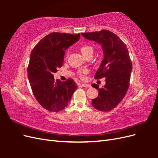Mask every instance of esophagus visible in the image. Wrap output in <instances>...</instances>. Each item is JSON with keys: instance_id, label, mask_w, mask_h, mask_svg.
Segmentation results:
<instances>
[{"instance_id": "esophagus-1", "label": "esophagus", "mask_w": 158, "mask_h": 158, "mask_svg": "<svg viewBox=\"0 0 158 158\" xmlns=\"http://www.w3.org/2000/svg\"><path fill=\"white\" fill-rule=\"evenodd\" d=\"M82 85L83 87H85V88H89L91 86L89 84H82Z\"/></svg>"}]
</instances>
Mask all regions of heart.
Returning <instances> with one entry per match:
<instances>
[{"instance_id": "obj_1", "label": "heart", "mask_w": 158, "mask_h": 158, "mask_svg": "<svg viewBox=\"0 0 158 158\" xmlns=\"http://www.w3.org/2000/svg\"><path fill=\"white\" fill-rule=\"evenodd\" d=\"M80 51L82 52V55L85 56L86 57L88 55H89V54H92L93 53V51L94 49L92 48V47H91L89 45H83L81 46L80 47ZM85 72L84 71H82L80 74V77L81 78H83L84 76H83V73H84Z\"/></svg>"}]
</instances>
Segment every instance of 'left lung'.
<instances>
[{
    "instance_id": "obj_1",
    "label": "left lung",
    "mask_w": 158,
    "mask_h": 158,
    "mask_svg": "<svg viewBox=\"0 0 158 158\" xmlns=\"http://www.w3.org/2000/svg\"><path fill=\"white\" fill-rule=\"evenodd\" d=\"M81 34L102 45L103 59L94 78H106V83L102 88L98 84H92L99 91L98 96L92 100V105L98 111H109L122 101L129 87L132 64L128 49L120 38L109 30Z\"/></svg>"
}]
</instances>
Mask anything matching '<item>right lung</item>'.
I'll return each mask as SVG.
<instances>
[{
  "label": "right lung",
  "instance_id": "1",
  "mask_svg": "<svg viewBox=\"0 0 158 158\" xmlns=\"http://www.w3.org/2000/svg\"><path fill=\"white\" fill-rule=\"evenodd\" d=\"M80 38V33L52 32L31 52L27 75L32 92L38 103L49 111L59 112L67 107L78 88L72 78L55 81L53 74L63 66L66 50Z\"/></svg>",
  "mask_w": 158,
  "mask_h": 158
}]
</instances>
